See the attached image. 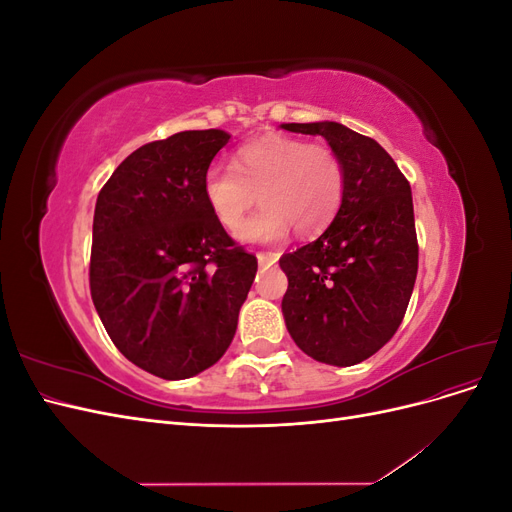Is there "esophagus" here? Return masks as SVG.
<instances>
[{
  "label": "esophagus",
  "instance_id": "esophagus-1",
  "mask_svg": "<svg viewBox=\"0 0 512 512\" xmlns=\"http://www.w3.org/2000/svg\"><path fill=\"white\" fill-rule=\"evenodd\" d=\"M256 258H258L260 267H271V265H275L277 260H280V254H277V252H258Z\"/></svg>",
  "mask_w": 512,
  "mask_h": 512
}]
</instances>
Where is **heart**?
Listing matches in <instances>:
<instances>
[{"label":"heart","mask_w":512,"mask_h":512,"mask_svg":"<svg viewBox=\"0 0 512 512\" xmlns=\"http://www.w3.org/2000/svg\"><path fill=\"white\" fill-rule=\"evenodd\" d=\"M344 192V164L333 149L277 134L243 145L232 166H209L203 177L205 203L226 230L239 228L259 194L263 209L237 232L243 243L284 241L290 228L316 235L335 220Z\"/></svg>","instance_id":"obj_1"}]
</instances>
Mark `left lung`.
<instances>
[{
  "label": "left lung",
  "mask_w": 512,
  "mask_h": 512,
  "mask_svg": "<svg viewBox=\"0 0 512 512\" xmlns=\"http://www.w3.org/2000/svg\"><path fill=\"white\" fill-rule=\"evenodd\" d=\"M280 128L322 136L346 173L344 203L329 228L280 258L286 329L312 359L356 365L395 335L412 297L418 243L410 183L374 138L344 123Z\"/></svg>",
  "instance_id": "1"
}]
</instances>
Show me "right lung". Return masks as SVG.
Here are the masks:
<instances>
[{
    "instance_id": "right-lung-1",
    "label": "right lung",
    "mask_w": 512,
    "mask_h": 512,
    "mask_svg": "<svg viewBox=\"0 0 512 512\" xmlns=\"http://www.w3.org/2000/svg\"><path fill=\"white\" fill-rule=\"evenodd\" d=\"M230 134L177 132L132 151L96 200L89 286L119 352L185 380L228 350L256 256L215 222L203 177Z\"/></svg>"
}]
</instances>
